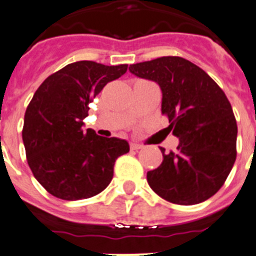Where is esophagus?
<instances>
[{
	"label": "esophagus",
	"instance_id": "esophagus-1",
	"mask_svg": "<svg viewBox=\"0 0 256 256\" xmlns=\"http://www.w3.org/2000/svg\"><path fill=\"white\" fill-rule=\"evenodd\" d=\"M130 148H131V150H140V148H142V145H140V144L131 142L130 144Z\"/></svg>",
	"mask_w": 256,
	"mask_h": 256
}]
</instances>
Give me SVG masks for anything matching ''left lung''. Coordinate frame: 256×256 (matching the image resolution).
<instances>
[{
	"instance_id": "8db88e82",
	"label": "left lung",
	"mask_w": 256,
	"mask_h": 256,
	"mask_svg": "<svg viewBox=\"0 0 256 256\" xmlns=\"http://www.w3.org/2000/svg\"><path fill=\"white\" fill-rule=\"evenodd\" d=\"M131 74L155 81L162 91L161 112L178 138L176 151L162 152V162L148 172L158 196L194 205L216 194L236 158L238 126L224 91L188 60L164 56L134 64Z\"/></svg>"
}]
</instances>
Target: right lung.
<instances>
[{"label":"right lung","mask_w":256,"mask_h":256,"mask_svg":"<svg viewBox=\"0 0 256 256\" xmlns=\"http://www.w3.org/2000/svg\"><path fill=\"white\" fill-rule=\"evenodd\" d=\"M128 65L105 66L78 61L50 75L24 112L22 140L36 180L62 200L88 199L105 190L118 156L130 146L118 138L82 130L88 105Z\"/></svg>","instance_id":"obj_1"}]
</instances>
